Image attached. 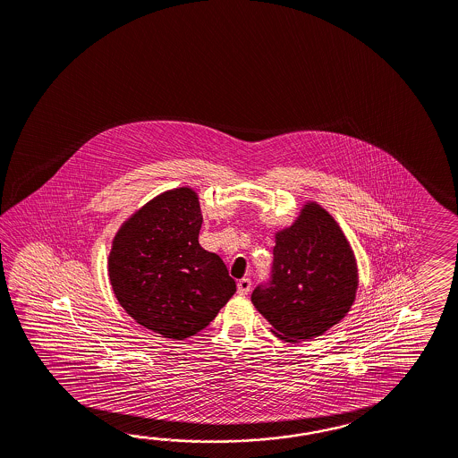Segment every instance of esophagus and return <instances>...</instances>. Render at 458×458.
I'll return each mask as SVG.
<instances>
[{
  "label": "esophagus",
  "instance_id": "1",
  "mask_svg": "<svg viewBox=\"0 0 458 458\" xmlns=\"http://www.w3.org/2000/svg\"><path fill=\"white\" fill-rule=\"evenodd\" d=\"M236 288H238V293L240 295H247L248 292H250V288H251V280L250 278H242L238 284H236Z\"/></svg>",
  "mask_w": 458,
  "mask_h": 458
}]
</instances>
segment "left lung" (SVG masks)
<instances>
[{"label": "left lung", "mask_w": 458, "mask_h": 458, "mask_svg": "<svg viewBox=\"0 0 458 458\" xmlns=\"http://www.w3.org/2000/svg\"><path fill=\"white\" fill-rule=\"evenodd\" d=\"M359 290L355 253L334 216L307 201L275 233L272 282L251 293L255 309L288 344L320 336L342 322Z\"/></svg>", "instance_id": "8db88e82"}]
</instances>
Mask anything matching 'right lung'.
<instances>
[{
	"mask_svg": "<svg viewBox=\"0 0 458 458\" xmlns=\"http://www.w3.org/2000/svg\"><path fill=\"white\" fill-rule=\"evenodd\" d=\"M201 223L197 191L182 186L149 199L113 238L114 297L136 323L165 338L201 332L236 292L222 259L199 247Z\"/></svg>",
	"mask_w": 458,
	"mask_h": 458,
	"instance_id": "right-lung-1",
	"label": "right lung"
}]
</instances>
